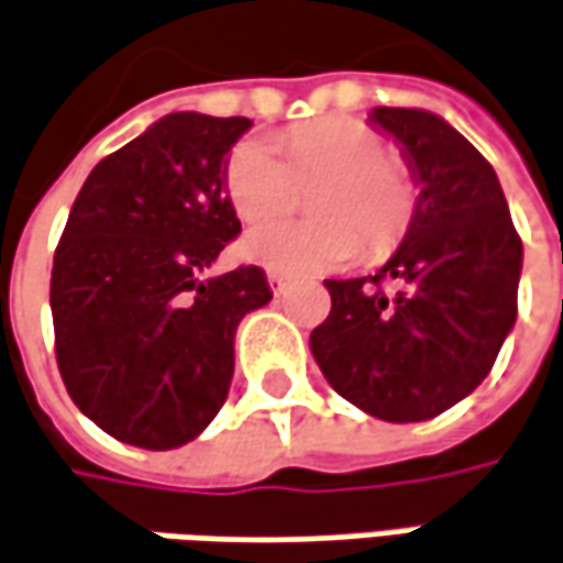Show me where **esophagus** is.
Returning <instances> with one entry per match:
<instances>
[{
  "mask_svg": "<svg viewBox=\"0 0 563 563\" xmlns=\"http://www.w3.org/2000/svg\"><path fill=\"white\" fill-rule=\"evenodd\" d=\"M267 283H271V289H274V292H283V289H286V283H289V277L280 274V271H267Z\"/></svg>",
  "mask_w": 563,
  "mask_h": 563,
  "instance_id": "esophagus-1",
  "label": "esophagus"
}]
</instances>
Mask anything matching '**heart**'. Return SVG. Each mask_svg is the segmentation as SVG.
I'll use <instances>...</instances> for the list:
<instances>
[{
    "label": "heart",
    "mask_w": 563,
    "mask_h": 563,
    "mask_svg": "<svg viewBox=\"0 0 563 563\" xmlns=\"http://www.w3.org/2000/svg\"><path fill=\"white\" fill-rule=\"evenodd\" d=\"M286 161L264 137H245L227 159V195L249 223L271 220L299 201L302 183L328 179L318 195L324 223L277 220L245 235L249 261L283 274H318L346 267L365 252L390 249L406 233L416 188L400 163L387 157V141L350 115L314 119L283 137Z\"/></svg>",
    "instance_id": "b5f03b06"
}]
</instances>
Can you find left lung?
Segmentation results:
<instances>
[{"label": "left lung", "instance_id": "1", "mask_svg": "<svg viewBox=\"0 0 563 563\" xmlns=\"http://www.w3.org/2000/svg\"><path fill=\"white\" fill-rule=\"evenodd\" d=\"M368 122L400 144L416 210L375 277L324 280L330 314L308 343L343 400L384 422H426L492 372L517 321L523 242L492 163L451 122L404 107H375Z\"/></svg>", "mask_w": 563, "mask_h": 563}]
</instances>
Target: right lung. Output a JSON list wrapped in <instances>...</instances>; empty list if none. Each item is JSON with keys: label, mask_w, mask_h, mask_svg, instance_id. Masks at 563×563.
Returning <instances> with one entry per match:
<instances>
[{"label": "right lung", "mask_w": 563, "mask_h": 563, "mask_svg": "<svg viewBox=\"0 0 563 563\" xmlns=\"http://www.w3.org/2000/svg\"><path fill=\"white\" fill-rule=\"evenodd\" d=\"M252 119L169 112L100 159L53 257L68 397L144 451L195 441L227 404L239 321L274 299L261 267L205 277L242 223L227 159Z\"/></svg>", "instance_id": "obj_1"}]
</instances>
